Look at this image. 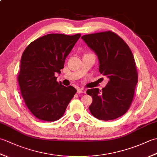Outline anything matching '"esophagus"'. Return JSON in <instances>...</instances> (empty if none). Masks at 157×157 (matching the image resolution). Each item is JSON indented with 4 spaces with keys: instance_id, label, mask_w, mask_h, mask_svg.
<instances>
[{
    "instance_id": "34e87169",
    "label": "esophagus",
    "mask_w": 157,
    "mask_h": 157,
    "mask_svg": "<svg viewBox=\"0 0 157 157\" xmlns=\"http://www.w3.org/2000/svg\"><path fill=\"white\" fill-rule=\"evenodd\" d=\"M86 90L84 88H78V90H77V92L78 93V94H81V93H84V94H85L86 93Z\"/></svg>"
}]
</instances>
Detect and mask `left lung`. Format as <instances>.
I'll list each match as a JSON object with an SVG mask.
<instances>
[{"instance_id": "left-lung-1", "label": "left lung", "mask_w": 157, "mask_h": 157, "mask_svg": "<svg viewBox=\"0 0 157 157\" xmlns=\"http://www.w3.org/2000/svg\"><path fill=\"white\" fill-rule=\"evenodd\" d=\"M82 38L97 55L100 73L109 79L102 90L92 88L86 92L93 99L90 111L103 121L115 119L128 111L134 99L138 78L134 55L125 42L111 31Z\"/></svg>"}]
</instances>
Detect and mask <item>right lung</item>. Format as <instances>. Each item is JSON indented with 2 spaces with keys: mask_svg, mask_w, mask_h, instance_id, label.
I'll return each instance as SVG.
<instances>
[{
  "mask_svg": "<svg viewBox=\"0 0 157 157\" xmlns=\"http://www.w3.org/2000/svg\"><path fill=\"white\" fill-rule=\"evenodd\" d=\"M81 34H50L30 43L23 51L17 75L20 91L32 115L42 121H55L64 115L77 92L56 81Z\"/></svg>",
  "mask_w": 157,
  "mask_h": 157,
  "instance_id": "1",
  "label": "right lung"
}]
</instances>
